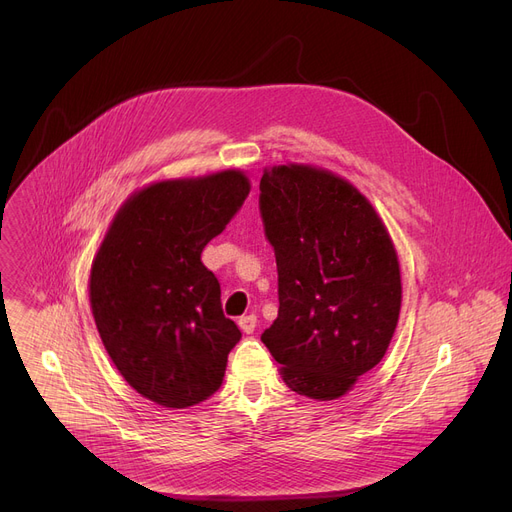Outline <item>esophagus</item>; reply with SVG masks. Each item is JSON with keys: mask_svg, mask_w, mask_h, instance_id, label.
<instances>
[{"mask_svg": "<svg viewBox=\"0 0 512 512\" xmlns=\"http://www.w3.org/2000/svg\"><path fill=\"white\" fill-rule=\"evenodd\" d=\"M238 328L245 334H253L255 328H257V317L255 315H242L238 319Z\"/></svg>", "mask_w": 512, "mask_h": 512, "instance_id": "34e87169", "label": "esophagus"}]
</instances>
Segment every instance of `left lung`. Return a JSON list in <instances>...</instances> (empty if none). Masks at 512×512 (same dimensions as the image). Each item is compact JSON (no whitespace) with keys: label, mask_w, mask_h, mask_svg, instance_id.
Returning <instances> with one entry per match:
<instances>
[{"label":"left lung","mask_w":512,"mask_h":512,"mask_svg":"<svg viewBox=\"0 0 512 512\" xmlns=\"http://www.w3.org/2000/svg\"><path fill=\"white\" fill-rule=\"evenodd\" d=\"M259 191L280 301L261 342L292 392L340 398L394 336L402 301L394 242L359 188L326 168H265Z\"/></svg>","instance_id":"left-lung-1"}]
</instances>
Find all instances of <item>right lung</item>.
<instances>
[{
  "instance_id": "add662e5",
  "label": "right lung",
  "mask_w": 512,
  "mask_h": 512,
  "mask_svg": "<svg viewBox=\"0 0 512 512\" xmlns=\"http://www.w3.org/2000/svg\"><path fill=\"white\" fill-rule=\"evenodd\" d=\"M249 191L242 170L147 184L120 205L95 253L97 332L122 378L155 405L186 409L222 386L240 330L201 253Z\"/></svg>"
}]
</instances>
